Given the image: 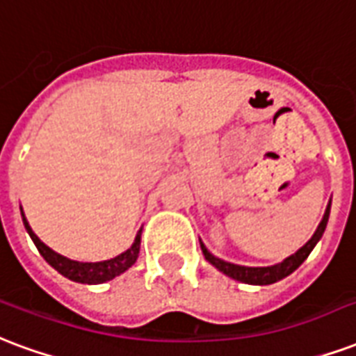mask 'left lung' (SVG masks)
Masks as SVG:
<instances>
[{"label":"left lung","mask_w":356,"mask_h":356,"mask_svg":"<svg viewBox=\"0 0 356 356\" xmlns=\"http://www.w3.org/2000/svg\"><path fill=\"white\" fill-rule=\"evenodd\" d=\"M328 215H330V205L326 207L325 217L321 220V225L317 226V230H315V234L312 236V239H309L302 249H298L294 254H291L289 259H285L283 262H279V264L275 266H268V268H249V266L230 264V262H225V260L213 257L211 252L205 249L204 243H202V252H204V257L207 262H211L217 270L226 273L228 277L236 279V281H241V283H249V285H272V283H275L279 279L291 275V273L309 257V252L313 251V247L317 245V241L321 239V236H323V232H325L326 222H328Z\"/></svg>","instance_id":"left-lung-1"}]
</instances>
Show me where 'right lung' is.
<instances>
[{"label": "right lung", "mask_w": 356, "mask_h": 356, "mask_svg": "<svg viewBox=\"0 0 356 356\" xmlns=\"http://www.w3.org/2000/svg\"><path fill=\"white\" fill-rule=\"evenodd\" d=\"M22 220L24 226H26V230L30 234V238L33 239V243L38 247V251L41 252V257H43L56 272H60L64 277L71 279V281H77V283H84V285L105 283V281H109V279L117 277V275H120L122 272H126L139 257L141 232L138 234V238H136V241H134V245H131L130 249L126 252H122V254L115 257V259L104 260V262H77V260L65 259L62 254H58V252L52 251L51 247H47V245L33 234V230H31L30 225H28V220L24 217V213Z\"/></svg>", "instance_id": "add662e5"}]
</instances>
